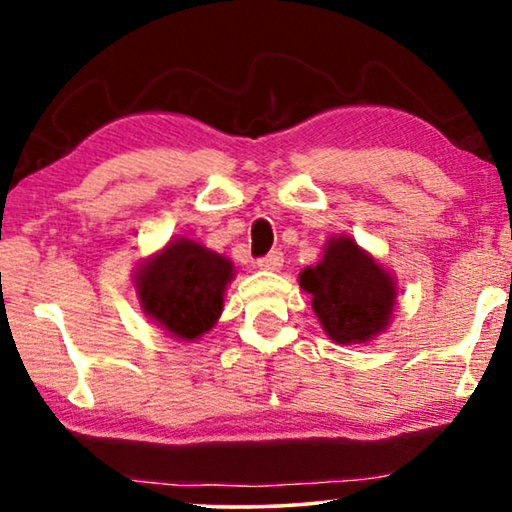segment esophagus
<instances>
[{"label":"esophagus","instance_id":"esophagus-1","mask_svg":"<svg viewBox=\"0 0 512 512\" xmlns=\"http://www.w3.org/2000/svg\"><path fill=\"white\" fill-rule=\"evenodd\" d=\"M258 268L261 270H270V272H277L279 268H282L284 265V256H282V251H270L268 256L265 258H258Z\"/></svg>","mask_w":512,"mask_h":512}]
</instances>
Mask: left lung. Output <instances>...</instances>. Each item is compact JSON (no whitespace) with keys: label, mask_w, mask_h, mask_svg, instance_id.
Wrapping results in <instances>:
<instances>
[{"label":"left lung","mask_w":512,"mask_h":512,"mask_svg":"<svg viewBox=\"0 0 512 512\" xmlns=\"http://www.w3.org/2000/svg\"><path fill=\"white\" fill-rule=\"evenodd\" d=\"M298 284L312 296V310L335 345L375 340L394 319L396 275L352 235L328 237L321 261L300 272Z\"/></svg>","instance_id":"8db88e82"}]
</instances>
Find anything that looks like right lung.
Segmentation results:
<instances>
[{
	"label": "right lung",
	"instance_id": "add662e5",
	"mask_svg": "<svg viewBox=\"0 0 512 512\" xmlns=\"http://www.w3.org/2000/svg\"><path fill=\"white\" fill-rule=\"evenodd\" d=\"M233 279L235 265L230 258L184 235L172 237L132 270L142 312L181 342H195L212 331Z\"/></svg>",
	"mask_w": 512,
	"mask_h": 512
}]
</instances>
